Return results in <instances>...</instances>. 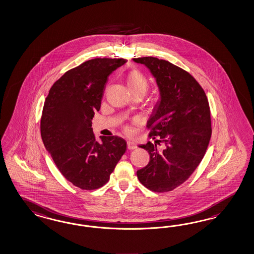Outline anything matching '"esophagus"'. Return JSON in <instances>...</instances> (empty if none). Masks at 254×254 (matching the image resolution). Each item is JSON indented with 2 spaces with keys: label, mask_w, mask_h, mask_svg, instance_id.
<instances>
[{
  "label": "esophagus",
  "mask_w": 254,
  "mask_h": 254,
  "mask_svg": "<svg viewBox=\"0 0 254 254\" xmlns=\"http://www.w3.org/2000/svg\"><path fill=\"white\" fill-rule=\"evenodd\" d=\"M137 146L135 145V143H133V142H131V141H128L127 142V148L129 149V150H132V149H135Z\"/></svg>",
  "instance_id": "34e87169"
}]
</instances>
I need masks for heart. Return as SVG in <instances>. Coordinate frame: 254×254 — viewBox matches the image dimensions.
Wrapping results in <instances>:
<instances>
[{
    "instance_id": "obj_1",
    "label": "heart",
    "mask_w": 254,
    "mask_h": 254,
    "mask_svg": "<svg viewBox=\"0 0 254 254\" xmlns=\"http://www.w3.org/2000/svg\"><path fill=\"white\" fill-rule=\"evenodd\" d=\"M127 84L132 94L142 92L145 94L148 87V80L139 70H132L127 76Z\"/></svg>"
}]
</instances>
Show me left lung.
I'll use <instances>...</instances> for the list:
<instances>
[{
	"instance_id": "8db88e82",
	"label": "left lung",
	"mask_w": 254,
	"mask_h": 254,
	"mask_svg": "<svg viewBox=\"0 0 254 254\" xmlns=\"http://www.w3.org/2000/svg\"><path fill=\"white\" fill-rule=\"evenodd\" d=\"M132 60L149 69L160 95L146 124L149 137L159 139L155 145H140L150 160L136 174L146 189L169 192L189 179L206 153L211 136L209 101L199 83L181 67L152 57ZM160 142L166 145L162 153L156 147Z\"/></svg>"
}]
</instances>
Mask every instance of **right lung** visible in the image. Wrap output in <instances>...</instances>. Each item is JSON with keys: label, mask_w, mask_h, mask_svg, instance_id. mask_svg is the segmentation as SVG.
Wrapping results in <instances>:
<instances>
[{"label": "right lung", "mask_w": 254, "mask_h": 254, "mask_svg": "<svg viewBox=\"0 0 254 254\" xmlns=\"http://www.w3.org/2000/svg\"><path fill=\"white\" fill-rule=\"evenodd\" d=\"M127 62L124 58H94L57 80L44 102L41 135L46 150L67 181L83 190L106 185L126 151L116 135L95 140L92 120L101 107L109 76Z\"/></svg>", "instance_id": "right-lung-1"}]
</instances>
